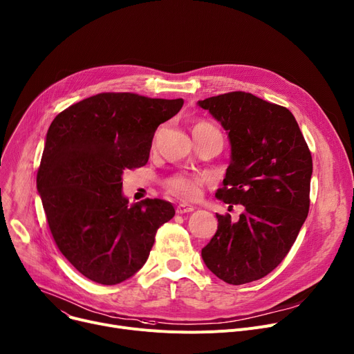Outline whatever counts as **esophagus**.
Masks as SVG:
<instances>
[{
    "label": "esophagus",
    "instance_id": "obj_1",
    "mask_svg": "<svg viewBox=\"0 0 354 354\" xmlns=\"http://www.w3.org/2000/svg\"><path fill=\"white\" fill-rule=\"evenodd\" d=\"M195 207L192 205H187V203H179L176 206V214L178 215H183V214H189Z\"/></svg>",
    "mask_w": 354,
    "mask_h": 354
}]
</instances>
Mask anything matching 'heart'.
I'll use <instances>...</instances> for the list:
<instances>
[{
    "label": "heart",
    "instance_id": "obj_1",
    "mask_svg": "<svg viewBox=\"0 0 354 354\" xmlns=\"http://www.w3.org/2000/svg\"><path fill=\"white\" fill-rule=\"evenodd\" d=\"M203 131H218L214 125L207 121H199L194 127V132ZM205 183V178L191 174H176L165 182L167 191L183 201H194L201 195V189Z\"/></svg>",
    "mask_w": 354,
    "mask_h": 354
}]
</instances>
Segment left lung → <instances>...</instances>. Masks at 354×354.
I'll list each match as a JSON object with an SVG mask.
<instances>
[{
  "label": "left lung",
  "mask_w": 354,
  "mask_h": 354,
  "mask_svg": "<svg viewBox=\"0 0 354 354\" xmlns=\"http://www.w3.org/2000/svg\"><path fill=\"white\" fill-rule=\"evenodd\" d=\"M227 131L232 160L216 198L245 210L236 222L216 215L202 249L207 269L229 285L269 274L293 246L309 214L313 162L293 113L234 91L198 102Z\"/></svg>",
  "instance_id": "obj_1"
}]
</instances>
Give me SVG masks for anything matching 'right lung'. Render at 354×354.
<instances>
[{
	"label": "right lung",
	"mask_w": 354,
	"mask_h": 354,
	"mask_svg": "<svg viewBox=\"0 0 354 354\" xmlns=\"http://www.w3.org/2000/svg\"><path fill=\"white\" fill-rule=\"evenodd\" d=\"M182 105V98L102 92L53 121L37 187L55 245L89 280L116 285L133 276L158 229L174 218V206L162 199L128 206L122 174L147 165L155 131Z\"/></svg>",
	"instance_id": "1"
}]
</instances>
